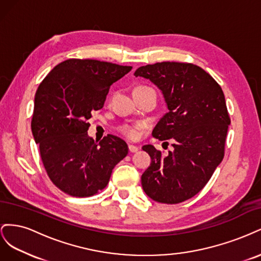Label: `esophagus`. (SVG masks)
<instances>
[{
	"label": "esophagus",
	"mask_w": 261,
	"mask_h": 261,
	"mask_svg": "<svg viewBox=\"0 0 261 261\" xmlns=\"http://www.w3.org/2000/svg\"><path fill=\"white\" fill-rule=\"evenodd\" d=\"M128 150H129V152H137L138 150H139V148L137 147V146H134V145H129L128 146Z\"/></svg>",
	"instance_id": "34e87169"
}]
</instances>
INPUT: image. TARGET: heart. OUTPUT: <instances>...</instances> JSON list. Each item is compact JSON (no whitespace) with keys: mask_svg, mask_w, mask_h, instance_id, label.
Returning a JSON list of instances; mask_svg holds the SVG:
<instances>
[{"mask_svg":"<svg viewBox=\"0 0 261 261\" xmlns=\"http://www.w3.org/2000/svg\"><path fill=\"white\" fill-rule=\"evenodd\" d=\"M138 128L139 126H130V125H124L120 128V130L124 134L125 136L128 138H136L138 135Z\"/></svg>","mask_w":261,"mask_h":261,"instance_id":"b5f03b06","label":"heart"}]
</instances>
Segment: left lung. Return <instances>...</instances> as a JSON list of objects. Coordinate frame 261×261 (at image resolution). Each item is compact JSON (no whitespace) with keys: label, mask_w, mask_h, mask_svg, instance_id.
Returning <instances> with one entry per match:
<instances>
[{"label":"left lung","mask_w":261,"mask_h":261,"mask_svg":"<svg viewBox=\"0 0 261 261\" xmlns=\"http://www.w3.org/2000/svg\"><path fill=\"white\" fill-rule=\"evenodd\" d=\"M134 75L161 90L169 111L152 135L174 148L164 156L152 145L143 147L151 163L141 185L154 201H185L201 191L223 159L231 123L224 93L207 72L189 63H155L140 66Z\"/></svg>","instance_id":"1"}]
</instances>
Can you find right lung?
Instances as JSON below:
<instances>
[{
    "instance_id": "add662e5",
    "label": "right lung",
    "mask_w": 261,
    "mask_h": 261,
    "mask_svg": "<svg viewBox=\"0 0 261 261\" xmlns=\"http://www.w3.org/2000/svg\"><path fill=\"white\" fill-rule=\"evenodd\" d=\"M130 69L109 62L69 59L55 66L39 86L31 130L46 173L64 193L96 195L127 155L123 139L108 135L98 144L87 132L91 112L103 108L110 87Z\"/></svg>"
}]
</instances>
